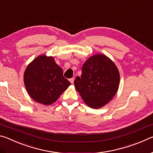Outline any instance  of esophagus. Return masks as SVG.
<instances>
[{"instance_id": "obj_1", "label": "esophagus", "mask_w": 153, "mask_h": 153, "mask_svg": "<svg viewBox=\"0 0 153 153\" xmlns=\"http://www.w3.org/2000/svg\"><path fill=\"white\" fill-rule=\"evenodd\" d=\"M74 77H73V78H71L70 79H69V82H71V84H74Z\"/></svg>"}]
</instances>
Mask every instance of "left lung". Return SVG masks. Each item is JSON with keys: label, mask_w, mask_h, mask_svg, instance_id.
<instances>
[{"label": "left lung", "mask_w": 153, "mask_h": 153, "mask_svg": "<svg viewBox=\"0 0 153 153\" xmlns=\"http://www.w3.org/2000/svg\"><path fill=\"white\" fill-rule=\"evenodd\" d=\"M81 77L74 86L84 102L92 108L102 107L117 93L120 75L114 62L103 54H97L85 61Z\"/></svg>", "instance_id": "left-lung-1"}]
</instances>
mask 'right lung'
Here are the masks:
<instances>
[{
  "label": "right lung",
  "mask_w": 153,
  "mask_h": 153,
  "mask_svg": "<svg viewBox=\"0 0 153 153\" xmlns=\"http://www.w3.org/2000/svg\"><path fill=\"white\" fill-rule=\"evenodd\" d=\"M63 74V69L53 56H37L24 72V81L28 94L44 105L53 104L71 85Z\"/></svg>",
  "instance_id": "add662e5"
}]
</instances>
